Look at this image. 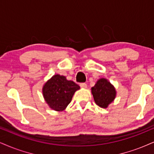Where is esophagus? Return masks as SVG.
Segmentation results:
<instances>
[{
	"instance_id": "1",
	"label": "esophagus",
	"mask_w": 154,
	"mask_h": 154,
	"mask_svg": "<svg viewBox=\"0 0 154 154\" xmlns=\"http://www.w3.org/2000/svg\"><path fill=\"white\" fill-rule=\"evenodd\" d=\"M80 86L81 88H87V84L85 83H80Z\"/></svg>"
}]
</instances>
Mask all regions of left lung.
I'll return each instance as SVG.
<instances>
[{"label": "left lung", "mask_w": 154, "mask_h": 154, "mask_svg": "<svg viewBox=\"0 0 154 154\" xmlns=\"http://www.w3.org/2000/svg\"><path fill=\"white\" fill-rule=\"evenodd\" d=\"M91 94L96 105L103 109H107L116 98V91L108 79L101 78L91 88Z\"/></svg>", "instance_id": "8db88e82"}]
</instances>
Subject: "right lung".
<instances>
[{
  "label": "right lung",
  "mask_w": 154,
  "mask_h": 154,
  "mask_svg": "<svg viewBox=\"0 0 154 154\" xmlns=\"http://www.w3.org/2000/svg\"><path fill=\"white\" fill-rule=\"evenodd\" d=\"M80 86L64 75L56 74L43 85L42 93L45 103L56 111H63L71 103L73 94Z\"/></svg>",
  "instance_id": "add662e5"
}]
</instances>
